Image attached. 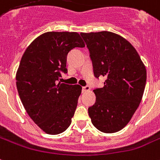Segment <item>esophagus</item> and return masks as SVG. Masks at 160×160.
<instances>
[{"instance_id":"esophagus-1","label":"esophagus","mask_w":160,"mask_h":160,"mask_svg":"<svg viewBox=\"0 0 160 160\" xmlns=\"http://www.w3.org/2000/svg\"><path fill=\"white\" fill-rule=\"evenodd\" d=\"M89 89H90V87H89V85H86V86H83L82 87V92L89 91Z\"/></svg>"}]
</instances>
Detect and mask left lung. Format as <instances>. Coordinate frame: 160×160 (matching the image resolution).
Listing matches in <instances>:
<instances>
[{"label": "left lung", "instance_id": "obj_1", "mask_svg": "<svg viewBox=\"0 0 160 160\" xmlns=\"http://www.w3.org/2000/svg\"><path fill=\"white\" fill-rule=\"evenodd\" d=\"M89 51L96 78L104 76V86L93 90L95 103L89 108L93 125L104 133L127 126L141 101L146 70L138 52L127 40L102 31L81 33Z\"/></svg>", "mask_w": 160, "mask_h": 160}]
</instances>
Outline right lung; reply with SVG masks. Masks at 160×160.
<instances>
[{"mask_svg": "<svg viewBox=\"0 0 160 160\" xmlns=\"http://www.w3.org/2000/svg\"><path fill=\"white\" fill-rule=\"evenodd\" d=\"M84 47L76 32H48L35 38L22 57L16 86L27 113L48 134L58 135L71 125L82 88L59 81L67 73L71 49Z\"/></svg>", "mask_w": 160, "mask_h": 160, "instance_id": "obj_1", "label": "right lung"}]
</instances>
